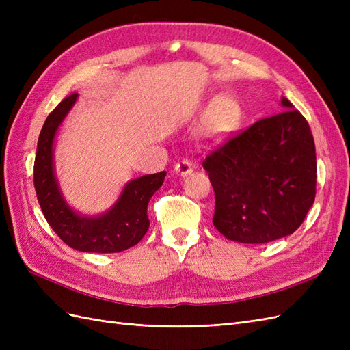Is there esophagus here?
<instances>
[{"label": "esophagus", "instance_id": "obj_1", "mask_svg": "<svg viewBox=\"0 0 350 350\" xmlns=\"http://www.w3.org/2000/svg\"><path fill=\"white\" fill-rule=\"evenodd\" d=\"M193 171H194V166L189 161H181V162H178L175 165V172L179 174L181 176H187L188 174H191Z\"/></svg>", "mask_w": 350, "mask_h": 350}]
</instances>
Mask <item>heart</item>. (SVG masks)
<instances>
[{
  "label": "heart",
  "instance_id": "b5f03b06",
  "mask_svg": "<svg viewBox=\"0 0 350 350\" xmlns=\"http://www.w3.org/2000/svg\"><path fill=\"white\" fill-rule=\"evenodd\" d=\"M241 122V107L230 94H219L206 111L201 134L210 143H220L234 134Z\"/></svg>",
  "mask_w": 350,
  "mask_h": 350
}]
</instances>
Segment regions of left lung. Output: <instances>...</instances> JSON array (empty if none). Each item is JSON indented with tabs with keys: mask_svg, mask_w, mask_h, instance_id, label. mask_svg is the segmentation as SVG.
Returning a JSON list of instances; mask_svg holds the SVG:
<instances>
[{
	"mask_svg": "<svg viewBox=\"0 0 350 350\" xmlns=\"http://www.w3.org/2000/svg\"><path fill=\"white\" fill-rule=\"evenodd\" d=\"M280 107L283 112L252 124L203 162L216 196L213 225L230 241L292 235L315 200L311 129L288 99Z\"/></svg>",
	"mask_w": 350,
	"mask_h": 350,
	"instance_id": "obj_1",
	"label": "left lung"
}]
</instances>
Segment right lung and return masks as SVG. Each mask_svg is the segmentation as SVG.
Masks as SVG:
<instances>
[{
    "instance_id": "add662e5",
    "label": "right lung",
    "mask_w": 350,
    "mask_h": 350,
    "mask_svg": "<svg viewBox=\"0 0 350 350\" xmlns=\"http://www.w3.org/2000/svg\"><path fill=\"white\" fill-rule=\"evenodd\" d=\"M72 93L59 102L42 126L35 157L33 183L38 201L49 226L68 247L81 252H120L139 243L149 229L147 204L162 187L166 172L131 179L115 203L100 215L74 210L62 196L54 162V143L59 125L77 102Z\"/></svg>"
}]
</instances>
